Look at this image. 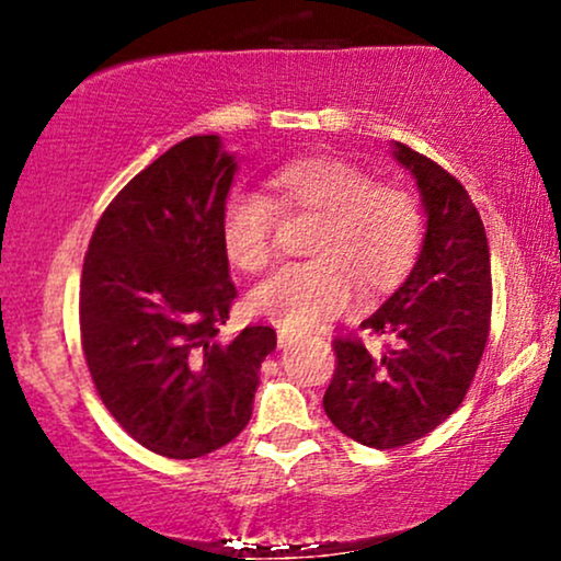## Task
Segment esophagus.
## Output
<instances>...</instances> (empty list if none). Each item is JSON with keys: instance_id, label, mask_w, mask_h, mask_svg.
<instances>
[{"instance_id": "esophagus-1", "label": "esophagus", "mask_w": 561, "mask_h": 561, "mask_svg": "<svg viewBox=\"0 0 561 561\" xmlns=\"http://www.w3.org/2000/svg\"><path fill=\"white\" fill-rule=\"evenodd\" d=\"M279 347H287V345H293V343H298V334H293V332H285V330H279Z\"/></svg>"}]
</instances>
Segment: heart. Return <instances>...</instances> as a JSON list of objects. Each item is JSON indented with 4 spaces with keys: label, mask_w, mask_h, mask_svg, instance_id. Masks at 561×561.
I'll use <instances>...</instances> for the list:
<instances>
[{
    "label": "heart",
    "mask_w": 561,
    "mask_h": 561,
    "mask_svg": "<svg viewBox=\"0 0 561 561\" xmlns=\"http://www.w3.org/2000/svg\"><path fill=\"white\" fill-rule=\"evenodd\" d=\"M274 195L231 192L221 214V242L231 266L261 274L276 261L282 216L317 218L311 261L295 263L250 295V308L282 330H311L340 317L353 293L377 295L409 274L424 242V210L409 186L375 182L345 158L317 156L285 163L268 176Z\"/></svg>",
    "instance_id": "b5f03b06"
}]
</instances>
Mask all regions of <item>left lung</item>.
I'll use <instances>...</instances> for the list:
<instances>
[{
	"label": "left lung",
	"mask_w": 561,
	"mask_h": 561,
	"mask_svg": "<svg viewBox=\"0 0 561 561\" xmlns=\"http://www.w3.org/2000/svg\"><path fill=\"white\" fill-rule=\"evenodd\" d=\"M427 210L424 242L403 282L358 334L332 340L334 375L324 411L340 433L369 448H401L433 433L465 401L491 334V250L469 192L422 152L396 141Z\"/></svg>",
	"instance_id": "obj_1"
}]
</instances>
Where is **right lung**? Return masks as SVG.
<instances>
[{"instance_id":"obj_1","label":"right lung","mask_w":561,"mask_h":561,"mask_svg":"<svg viewBox=\"0 0 561 561\" xmlns=\"http://www.w3.org/2000/svg\"><path fill=\"white\" fill-rule=\"evenodd\" d=\"M237 160L216 134L173 145L96 221L81 272L79 324L89 375L139 446L199 459L253 414L272 327L218 337L237 287L221 214Z\"/></svg>"}]
</instances>
